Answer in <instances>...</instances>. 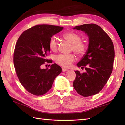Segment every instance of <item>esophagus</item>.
Segmentation results:
<instances>
[{
    "instance_id": "1",
    "label": "esophagus",
    "mask_w": 125,
    "mask_h": 125,
    "mask_svg": "<svg viewBox=\"0 0 125 125\" xmlns=\"http://www.w3.org/2000/svg\"><path fill=\"white\" fill-rule=\"evenodd\" d=\"M62 71H66L68 70V69H65V68H62Z\"/></svg>"
}]
</instances>
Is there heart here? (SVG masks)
<instances>
[{"label": "heart", "mask_w": 125, "mask_h": 125, "mask_svg": "<svg viewBox=\"0 0 125 125\" xmlns=\"http://www.w3.org/2000/svg\"><path fill=\"white\" fill-rule=\"evenodd\" d=\"M63 38L71 43V50H73L77 55L82 56L85 53L87 46L84 42L81 41V37L78 34L73 31L66 32L63 35ZM49 47L52 52H56L58 44L56 38L52 37L49 41ZM75 61V55L70 54H60L55 57V62L62 67L69 68Z\"/></svg>", "instance_id": "heart-1"}]
</instances>
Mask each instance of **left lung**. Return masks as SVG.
<instances>
[{"instance_id": "obj_1", "label": "left lung", "mask_w": 125, "mask_h": 125, "mask_svg": "<svg viewBox=\"0 0 125 125\" xmlns=\"http://www.w3.org/2000/svg\"><path fill=\"white\" fill-rule=\"evenodd\" d=\"M73 29L84 31L89 36V43L86 54L77 65L86 72L75 71L74 89L79 94L89 97L97 94L106 84L112 72L115 49L112 40L100 26L88 23L76 26Z\"/></svg>"}]
</instances>
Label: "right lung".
I'll return each instance as SVG.
<instances>
[{
  "label": "right lung",
  "instance_id": "add662e5",
  "mask_svg": "<svg viewBox=\"0 0 125 125\" xmlns=\"http://www.w3.org/2000/svg\"><path fill=\"white\" fill-rule=\"evenodd\" d=\"M63 29L57 26L36 25L23 31L18 39L13 55L15 72L20 83L31 94H46L62 71L55 63L49 69H41V65L46 62L52 63L46 58L50 50L49 40Z\"/></svg>",
  "mask_w": 125,
  "mask_h": 125
}]
</instances>
